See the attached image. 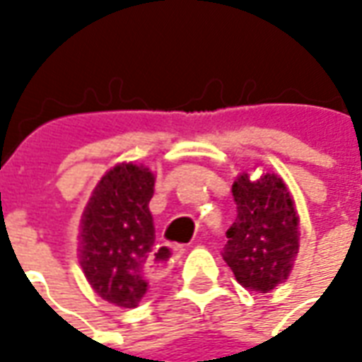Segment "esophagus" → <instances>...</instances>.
Masks as SVG:
<instances>
[{
	"instance_id": "obj_1",
	"label": "esophagus",
	"mask_w": 362,
	"mask_h": 362,
	"mask_svg": "<svg viewBox=\"0 0 362 362\" xmlns=\"http://www.w3.org/2000/svg\"><path fill=\"white\" fill-rule=\"evenodd\" d=\"M157 252V256H149L147 259V269L155 273H163L170 267V262H174V258H178L182 254L180 246H173V244H163Z\"/></svg>"
}]
</instances>
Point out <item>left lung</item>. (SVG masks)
Instances as JSON below:
<instances>
[{
	"instance_id": "1",
	"label": "left lung",
	"mask_w": 362,
	"mask_h": 362,
	"mask_svg": "<svg viewBox=\"0 0 362 362\" xmlns=\"http://www.w3.org/2000/svg\"><path fill=\"white\" fill-rule=\"evenodd\" d=\"M236 221L227 230L223 259L243 287L269 293L285 283L298 254V215L277 174L250 180L244 173L233 184Z\"/></svg>"
}]
</instances>
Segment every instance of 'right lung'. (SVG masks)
Returning <instances> with one entry per match:
<instances>
[{"mask_svg":"<svg viewBox=\"0 0 362 362\" xmlns=\"http://www.w3.org/2000/svg\"><path fill=\"white\" fill-rule=\"evenodd\" d=\"M155 176L124 163L104 174L85 207L79 258L85 277L104 300L135 308L149 291V256H157L149 202Z\"/></svg>","mask_w":362,"mask_h":362,"instance_id":"obj_1","label":"right lung"}]
</instances>
